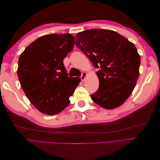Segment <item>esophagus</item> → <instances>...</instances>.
Segmentation results:
<instances>
[{
	"label": "esophagus",
	"instance_id": "esophagus-1",
	"mask_svg": "<svg viewBox=\"0 0 160 160\" xmlns=\"http://www.w3.org/2000/svg\"><path fill=\"white\" fill-rule=\"evenodd\" d=\"M87 75H88V74H87V72H83V73H82L81 76V81H83L85 80V77H87Z\"/></svg>",
	"mask_w": 160,
	"mask_h": 160
}]
</instances>
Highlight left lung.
<instances>
[{
  "label": "left lung",
  "instance_id": "obj_1",
  "mask_svg": "<svg viewBox=\"0 0 160 160\" xmlns=\"http://www.w3.org/2000/svg\"><path fill=\"white\" fill-rule=\"evenodd\" d=\"M75 45L89 57L99 80L91 98L105 109L122 105L132 94L139 75L140 57L136 47L115 31L93 28L77 34Z\"/></svg>",
  "mask_w": 160,
  "mask_h": 160
}]
</instances>
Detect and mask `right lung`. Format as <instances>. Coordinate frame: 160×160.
<instances>
[{"label":"right lung","mask_w":160,"mask_h":160,"mask_svg":"<svg viewBox=\"0 0 160 160\" xmlns=\"http://www.w3.org/2000/svg\"><path fill=\"white\" fill-rule=\"evenodd\" d=\"M71 34H50L28 45L19 57L17 74L28 99L41 112L60 113L70 103L69 98L81 81L69 77L63 64L74 47Z\"/></svg>","instance_id":"1"}]
</instances>
